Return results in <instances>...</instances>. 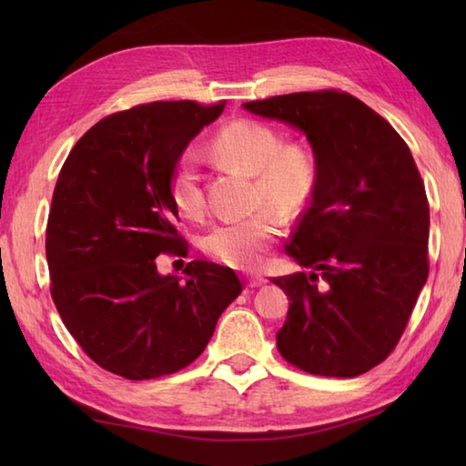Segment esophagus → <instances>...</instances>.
I'll return each instance as SVG.
<instances>
[{
  "instance_id": "1",
  "label": "esophagus",
  "mask_w": 466,
  "mask_h": 466,
  "mask_svg": "<svg viewBox=\"0 0 466 466\" xmlns=\"http://www.w3.org/2000/svg\"><path fill=\"white\" fill-rule=\"evenodd\" d=\"M266 282H268V280H266L262 274H250L248 276V286H250V289H258V286H262Z\"/></svg>"
}]
</instances>
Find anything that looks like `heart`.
Here are the masks:
<instances>
[{
    "mask_svg": "<svg viewBox=\"0 0 466 466\" xmlns=\"http://www.w3.org/2000/svg\"><path fill=\"white\" fill-rule=\"evenodd\" d=\"M212 154L226 164L254 174L256 212L216 224L204 236L208 256L236 268H250L282 234V218L296 216L309 204L316 187V162L302 144H282L279 132L256 120L222 126L210 144ZM172 204L186 218L204 214L206 198L200 172L190 154L176 160L167 182Z\"/></svg>",
    "mask_w": 466,
    "mask_h": 466,
    "instance_id": "obj_1",
    "label": "heart"
}]
</instances>
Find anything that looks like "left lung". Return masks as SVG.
<instances>
[{
  "mask_svg": "<svg viewBox=\"0 0 466 466\" xmlns=\"http://www.w3.org/2000/svg\"><path fill=\"white\" fill-rule=\"evenodd\" d=\"M242 106L302 130L316 162L309 208L286 244L310 272L274 279L290 296L279 352L309 374L369 372L397 349L429 276L431 212L409 146L332 87Z\"/></svg>",
  "mask_w": 466,
  "mask_h": 466,
  "instance_id": "1",
  "label": "left lung"
}]
</instances>
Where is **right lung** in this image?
<instances>
[{
    "label": "right lung",
    "mask_w": 466,
    "mask_h": 466,
    "mask_svg": "<svg viewBox=\"0 0 466 466\" xmlns=\"http://www.w3.org/2000/svg\"><path fill=\"white\" fill-rule=\"evenodd\" d=\"M224 106L150 102L110 114L59 170L46 226L49 292L82 350L127 380L192 364L242 292L234 270L212 262H187L186 280L156 266L160 254L187 256L167 182Z\"/></svg>",
    "instance_id": "add662e5"
}]
</instances>
